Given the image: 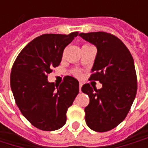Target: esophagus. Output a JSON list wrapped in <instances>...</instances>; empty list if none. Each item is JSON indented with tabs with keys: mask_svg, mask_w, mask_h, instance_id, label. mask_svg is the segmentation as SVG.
<instances>
[{
	"mask_svg": "<svg viewBox=\"0 0 148 148\" xmlns=\"http://www.w3.org/2000/svg\"><path fill=\"white\" fill-rule=\"evenodd\" d=\"M82 83H79V91L82 92Z\"/></svg>",
	"mask_w": 148,
	"mask_h": 148,
	"instance_id": "esophagus-1",
	"label": "esophagus"
}]
</instances>
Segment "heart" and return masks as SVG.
Here are the masks:
<instances>
[{"label":"heart","mask_w":148,"mask_h":148,"mask_svg":"<svg viewBox=\"0 0 148 148\" xmlns=\"http://www.w3.org/2000/svg\"><path fill=\"white\" fill-rule=\"evenodd\" d=\"M86 45H88V44H86ZM75 73H76V74H77V72H75Z\"/></svg>","instance_id":"obj_1"}]
</instances>
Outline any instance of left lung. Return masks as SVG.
<instances>
[{
  "mask_svg": "<svg viewBox=\"0 0 148 148\" xmlns=\"http://www.w3.org/2000/svg\"><path fill=\"white\" fill-rule=\"evenodd\" d=\"M79 36L96 46L90 80L102 84L99 90L90 84L82 87V91L90 97V104L85 108L86 122L95 132H108L125 119L136 95L133 58L124 42L112 34L97 32Z\"/></svg>",
  "mask_w": 148,
  "mask_h": 148,
  "instance_id": "left-lung-1",
  "label": "left lung"
}]
</instances>
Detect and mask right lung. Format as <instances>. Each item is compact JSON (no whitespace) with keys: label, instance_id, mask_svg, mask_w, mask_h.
<instances>
[{"label":"right lung","instance_id":"add662e5","mask_svg":"<svg viewBox=\"0 0 148 148\" xmlns=\"http://www.w3.org/2000/svg\"><path fill=\"white\" fill-rule=\"evenodd\" d=\"M78 32L44 34L31 41L15 60L11 89L24 117L40 130L55 131L66 121V112L79 92L78 81L64 77L58 86L47 81L52 68L60 64L65 47Z\"/></svg>","mask_w":148,"mask_h":148}]
</instances>
